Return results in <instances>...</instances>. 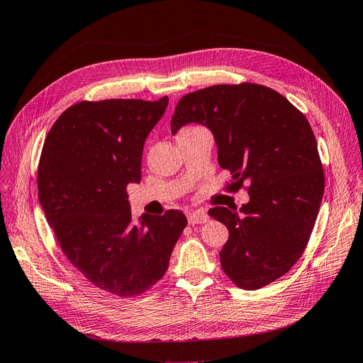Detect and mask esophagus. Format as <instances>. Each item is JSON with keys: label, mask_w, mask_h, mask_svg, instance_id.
I'll use <instances>...</instances> for the list:
<instances>
[{"label": "esophagus", "mask_w": 363, "mask_h": 363, "mask_svg": "<svg viewBox=\"0 0 363 363\" xmlns=\"http://www.w3.org/2000/svg\"><path fill=\"white\" fill-rule=\"evenodd\" d=\"M186 215H188V221L192 225L194 224H204L208 221V216L204 211H189Z\"/></svg>", "instance_id": "esophagus-1"}]
</instances>
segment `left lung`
Segmentation results:
<instances>
[{
  "instance_id": "8db88e82",
  "label": "left lung",
  "mask_w": 363,
  "mask_h": 363,
  "mask_svg": "<svg viewBox=\"0 0 363 363\" xmlns=\"http://www.w3.org/2000/svg\"><path fill=\"white\" fill-rule=\"evenodd\" d=\"M189 123L213 133L219 167L232 174L228 191L248 183L250 201L239 211H208L228 228L221 267L239 288L267 286L301 257L323 201L324 171L309 121L271 87L240 83L186 94L172 135Z\"/></svg>"
}]
</instances>
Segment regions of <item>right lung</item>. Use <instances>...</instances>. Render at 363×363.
<instances>
[{"mask_svg": "<svg viewBox=\"0 0 363 363\" xmlns=\"http://www.w3.org/2000/svg\"><path fill=\"white\" fill-rule=\"evenodd\" d=\"M167 106L168 96L77 103L48 131L39 160V201L63 255L96 288L124 298L164 276L188 224L180 211L144 213L136 224L127 200Z\"/></svg>", "mask_w": 363, "mask_h": 363, "instance_id": "add662e5", "label": "right lung"}]
</instances>
